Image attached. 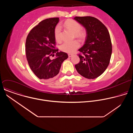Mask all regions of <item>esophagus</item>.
I'll list each match as a JSON object with an SVG mask.
<instances>
[{
  "instance_id": "1",
  "label": "esophagus",
  "mask_w": 133,
  "mask_h": 133,
  "mask_svg": "<svg viewBox=\"0 0 133 133\" xmlns=\"http://www.w3.org/2000/svg\"><path fill=\"white\" fill-rule=\"evenodd\" d=\"M68 57H71L73 55L72 54H68Z\"/></svg>"
}]
</instances>
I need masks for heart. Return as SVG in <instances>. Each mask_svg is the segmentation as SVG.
Listing matches in <instances>:
<instances>
[{
  "label": "heart",
  "mask_w": 133,
  "mask_h": 133,
  "mask_svg": "<svg viewBox=\"0 0 133 133\" xmlns=\"http://www.w3.org/2000/svg\"><path fill=\"white\" fill-rule=\"evenodd\" d=\"M64 26L68 30L75 34L76 37L82 39L84 37V33L82 29V26L78 22L74 19H67L64 23ZM54 37L56 42H60L62 41L61 28L58 25L54 30ZM80 46V43L78 41L72 42H67L64 43L60 47L62 51L67 53H72L74 52Z\"/></svg>",
  "instance_id": "heart-1"
}]
</instances>
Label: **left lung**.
Returning a JSON list of instances; mask_svg holds the SVG:
<instances>
[{
  "label": "left lung",
  "instance_id": "8db88e82",
  "mask_svg": "<svg viewBox=\"0 0 133 133\" xmlns=\"http://www.w3.org/2000/svg\"><path fill=\"white\" fill-rule=\"evenodd\" d=\"M74 19L86 28L87 32L85 43L78 50L80 61L75 68L83 77L96 78L105 71L110 62L112 45L109 33L96 18L85 16Z\"/></svg>",
  "mask_w": 133,
  "mask_h": 133
}]
</instances>
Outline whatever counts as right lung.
<instances>
[{
  "mask_svg": "<svg viewBox=\"0 0 133 133\" xmlns=\"http://www.w3.org/2000/svg\"><path fill=\"white\" fill-rule=\"evenodd\" d=\"M58 17L50 18L40 22L29 32L26 41V55L29 66L41 79H51L57 75L63 62L68 58L67 53L56 48L54 37ZM56 53L55 59L49 58Z\"/></svg>",
  "mask_w": 133,
  "mask_h": 133,
  "instance_id": "1",
  "label": "right lung"
}]
</instances>
